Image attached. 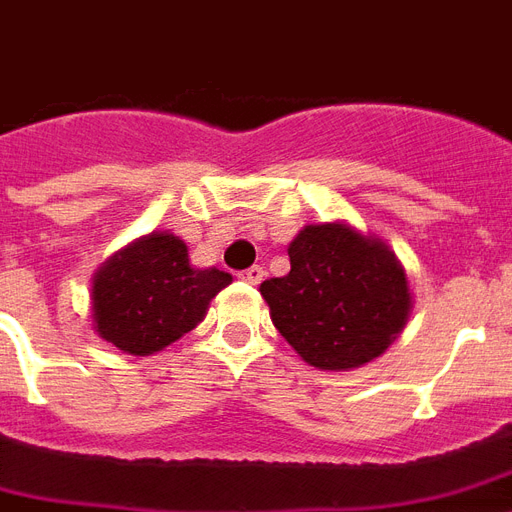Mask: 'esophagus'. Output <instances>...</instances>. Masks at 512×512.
Instances as JSON below:
<instances>
[{
    "instance_id": "esophagus-1",
    "label": "esophagus",
    "mask_w": 512,
    "mask_h": 512,
    "mask_svg": "<svg viewBox=\"0 0 512 512\" xmlns=\"http://www.w3.org/2000/svg\"><path fill=\"white\" fill-rule=\"evenodd\" d=\"M265 276V271L260 268V265H252V268H247V271H241L239 273V279L241 281H247V284H260Z\"/></svg>"
}]
</instances>
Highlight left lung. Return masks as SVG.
<instances>
[{"mask_svg": "<svg viewBox=\"0 0 512 512\" xmlns=\"http://www.w3.org/2000/svg\"><path fill=\"white\" fill-rule=\"evenodd\" d=\"M289 273L260 284L273 327L305 364L348 372L404 332L412 289L396 252L353 225H305L289 244Z\"/></svg>", "mask_w": 512, "mask_h": 512, "instance_id": "obj_1", "label": "left lung"}]
</instances>
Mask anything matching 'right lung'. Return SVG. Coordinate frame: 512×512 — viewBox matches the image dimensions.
I'll return each instance as SVG.
<instances>
[{
  "instance_id": "1",
  "label": "right lung",
  "mask_w": 512,
  "mask_h": 512,
  "mask_svg": "<svg viewBox=\"0 0 512 512\" xmlns=\"http://www.w3.org/2000/svg\"><path fill=\"white\" fill-rule=\"evenodd\" d=\"M231 273L193 268L188 247L170 231L140 236L92 276V329L130 356H151L199 327Z\"/></svg>"
}]
</instances>
